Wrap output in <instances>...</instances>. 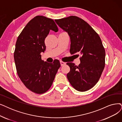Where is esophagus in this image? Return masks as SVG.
Listing matches in <instances>:
<instances>
[{
	"label": "esophagus",
	"instance_id": "1",
	"mask_svg": "<svg viewBox=\"0 0 122 122\" xmlns=\"http://www.w3.org/2000/svg\"><path fill=\"white\" fill-rule=\"evenodd\" d=\"M60 64H61V66H64L65 65H66V63L65 62L62 61H60Z\"/></svg>",
	"mask_w": 122,
	"mask_h": 122
}]
</instances>
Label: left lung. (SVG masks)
<instances>
[{
  "mask_svg": "<svg viewBox=\"0 0 122 122\" xmlns=\"http://www.w3.org/2000/svg\"><path fill=\"white\" fill-rule=\"evenodd\" d=\"M55 21L70 37L71 54L81 56L78 66L72 62L66 63L70 67L68 80L78 91L91 89L99 81L105 65V50L100 37L88 23L77 16H70Z\"/></svg>",
  "mask_w": 122,
  "mask_h": 122,
  "instance_id": "1",
  "label": "left lung"
}]
</instances>
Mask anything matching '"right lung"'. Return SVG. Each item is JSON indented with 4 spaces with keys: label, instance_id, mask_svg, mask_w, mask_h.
<instances>
[{
    "label": "right lung",
    "instance_id": "right-lung-1",
    "mask_svg": "<svg viewBox=\"0 0 122 122\" xmlns=\"http://www.w3.org/2000/svg\"><path fill=\"white\" fill-rule=\"evenodd\" d=\"M50 30H58L53 19L43 16L32 18L19 35L15 44L14 59L19 77L27 87L35 93H45L52 85L60 61L48 63L41 60V52L46 46L45 40Z\"/></svg>",
    "mask_w": 122,
    "mask_h": 122
}]
</instances>
